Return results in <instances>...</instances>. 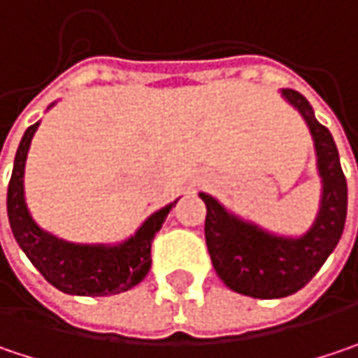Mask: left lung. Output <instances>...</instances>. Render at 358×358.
Masks as SVG:
<instances>
[{"mask_svg":"<svg viewBox=\"0 0 358 358\" xmlns=\"http://www.w3.org/2000/svg\"><path fill=\"white\" fill-rule=\"evenodd\" d=\"M284 96L304 115L316 143L324 192L314 227L300 239L273 237L237 221L217 200L200 194L206 204L204 239L215 271L233 292L259 300L285 298L302 289L334 251L347 221V178L334 139L298 91L285 89Z\"/></svg>","mask_w":358,"mask_h":358,"instance_id":"1","label":"left lung"}]
</instances>
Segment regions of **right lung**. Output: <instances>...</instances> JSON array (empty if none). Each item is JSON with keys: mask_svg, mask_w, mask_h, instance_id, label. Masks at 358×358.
Returning a JSON list of instances; mask_svg holds the SVG:
<instances>
[{"mask_svg": "<svg viewBox=\"0 0 358 358\" xmlns=\"http://www.w3.org/2000/svg\"><path fill=\"white\" fill-rule=\"evenodd\" d=\"M36 129L38 123L30 125L20 141L8 186V217L15 241L44 280L64 294L111 296L127 292L148 275L152 241L176 202L152 215L136 237L119 247H89L54 239L34 224L24 202V166Z\"/></svg>", "mask_w": 358, "mask_h": 358, "instance_id": "right-lung-1", "label": "right lung"}]
</instances>
